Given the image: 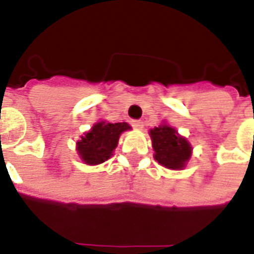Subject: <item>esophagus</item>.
<instances>
[{"label":"esophagus","instance_id":"obj_1","mask_svg":"<svg viewBox=\"0 0 254 254\" xmlns=\"http://www.w3.org/2000/svg\"><path fill=\"white\" fill-rule=\"evenodd\" d=\"M132 127H136V129H143L144 124H143V121H140V120H133Z\"/></svg>","mask_w":254,"mask_h":254}]
</instances>
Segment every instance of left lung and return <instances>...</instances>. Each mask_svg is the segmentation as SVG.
<instances>
[{"label":"left lung","instance_id":"8db88e82","mask_svg":"<svg viewBox=\"0 0 254 254\" xmlns=\"http://www.w3.org/2000/svg\"><path fill=\"white\" fill-rule=\"evenodd\" d=\"M155 151V160L170 170H181L191 156V147L187 138L178 134L174 127L162 124L149 130Z\"/></svg>","mask_w":254,"mask_h":254}]
</instances>
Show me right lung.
<instances>
[{
    "label": "right lung",
    "instance_id": "obj_1",
    "mask_svg": "<svg viewBox=\"0 0 254 254\" xmlns=\"http://www.w3.org/2000/svg\"><path fill=\"white\" fill-rule=\"evenodd\" d=\"M130 127L127 122H96L77 141V154L87 165H100L110 159L122 132Z\"/></svg>",
    "mask_w": 254,
    "mask_h": 254
}]
</instances>
